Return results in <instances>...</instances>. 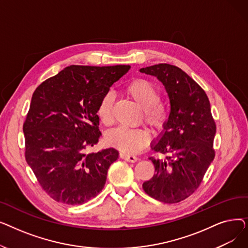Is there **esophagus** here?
Wrapping results in <instances>:
<instances>
[{"label":"esophagus","mask_w":248,"mask_h":248,"mask_svg":"<svg viewBox=\"0 0 248 248\" xmlns=\"http://www.w3.org/2000/svg\"><path fill=\"white\" fill-rule=\"evenodd\" d=\"M120 157H121L123 160H124V161H126V162H131V163H135V162L138 161V158L136 157V155H129V154H126V153H124V152H122V153L120 154Z\"/></svg>","instance_id":"34e87169"}]
</instances>
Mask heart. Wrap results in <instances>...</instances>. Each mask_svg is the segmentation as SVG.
I'll return each mask as SVG.
<instances>
[{
    "label": "heart",
    "instance_id": "obj_1",
    "mask_svg": "<svg viewBox=\"0 0 248 248\" xmlns=\"http://www.w3.org/2000/svg\"><path fill=\"white\" fill-rule=\"evenodd\" d=\"M126 93L142 108L145 121L155 129L164 127L168 121V110L160 102L161 94L159 89L146 79H136L126 86ZM113 95L108 93L101 98L97 115L104 124L112 122ZM150 140V134L145 128L117 127L108 135V142L126 154H135L144 148Z\"/></svg>",
    "mask_w": 248,
    "mask_h": 248
}]
</instances>
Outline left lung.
Returning <instances> with one entry per match:
<instances>
[{"label":"left lung","mask_w":248,"mask_h":248,"mask_svg":"<svg viewBox=\"0 0 248 248\" xmlns=\"http://www.w3.org/2000/svg\"><path fill=\"white\" fill-rule=\"evenodd\" d=\"M140 72L157 77L170 100L164 131L151 146L167 157L150 158L155 174L142 189L158 201L178 203L197 190L215 157L216 124L210 102L199 84L174 65L157 64Z\"/></svg>","instance_id":"8db88e82"}]
</instances>
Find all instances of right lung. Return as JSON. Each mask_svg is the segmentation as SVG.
Returning <instances> with one entry per match:
<instances>
[{"instance_id": "1", "label": "right lung", "mask_w": 248, "mask_h": 248, "mask_svg": "<svg viewBox=\"0 0 248 248\" xmlns=\"http://www.w3.org/2000/svg\"><path fill=\"white\" fill-rule=\"evenodd\" d=\"M129 65H70L34 91L23 125L25 157L39 184L55 201L81 205L96 197L109 166L119 159L114 148L85 154L98 142V104Z\"/></svg>"}]
</instances>
